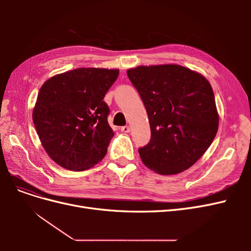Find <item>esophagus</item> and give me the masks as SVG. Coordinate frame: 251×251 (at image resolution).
<instances>
[{
    "instance_id": "34e87169",
    "label": "esophagus",
    "mask_w": 251,
    "mask_h": 251,
    "mask_svg": "<svg viewBox=\"0 0 251 251\" xmlns=\"http://www.w3.org/2000/svg\"><path fill=\"white\" fill-rule=\"evenodd\" d=\"M130 131H131V128H130V126H121V132H124V133H128Z\"/></svg>"
}]
</instances>
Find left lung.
I'll list each match as a JSON object with an SVG mask.
<instances>
[{
  "label": "left lung",
  "mask_w": 251,
  "mask_h": 251,
  "mask_svg": "<svg viewBox=\"0 0 251 251\" xmlns=\"http://www.w3.org/2000/svg\"><path fill=\"white\" fill-rule=\"evenodd\" d=\"M126 74L150 121L151 140L138 150L144 165L160 175L191 168L210 147L219 127L209 81L198 72L174 64L138 66Z\"/></svg>",
  "instance_id": "obj_1"
}]
</instances>
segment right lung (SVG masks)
Returning a JSON list of instances; mask_svg holds the SVG:
<instances>
[{"label":"right lung","instance_id":"1","mask_svg":"<svg viewBox=\"0 0 251 251\" xmlns=\"http://www.w3.org/2000/svg\"><path fill=\"white\" fill-rule=\"evenodd\" d=\"M118 74V69L78 68L44 82L32 118L42 146L62 168L86 171L107 154L114 133L103 97Z\"/></svg>","mask_w":251,"mask_h":251}]
</instances>
